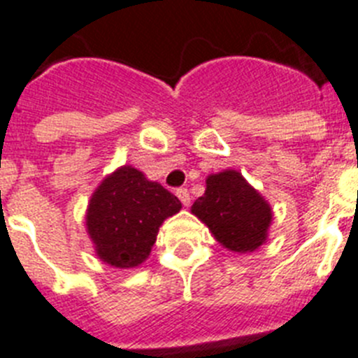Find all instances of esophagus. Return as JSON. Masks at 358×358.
Listing matches in <instances>:
<instances>
[{
    "instance_id": "1",
    "label": "esophagus",
    "mask_w": 358,
    "mask_h": 358,
    "mask_svg": "<svg viewBox=\"0 0 358 358\" xmlns=\"http://www.w3.org/2000/svg\"><path fill=\"white\" fill-rule=\"evenodd\" d=\"M176 196H178L180 201L183 203V206L190 205V194H189V190H187L185 187H180V189H176Z\"/></svg>"
}]
</instances>
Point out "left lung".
I'll use <instances>...</instances> for the list:
<instances>
[{"mask_svg": "<svg viewBox=\"0 0 358 358\" xmlns=\"http://www.w3.org/2000/svg\"><path fill=\"white\" fill-rule=\"evenodd\" d=\"M192 213L226 249L235 252L258 249L272 220L268 203L236 171L208 176L205 194L196 199Z\"/></svg>", "mask_w": 358, "mask_h": 358, "instance_id": "left-lung-1", "label": "left lung"}]
</instances>
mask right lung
<instances>
[{"instance_id": "obj_1", "label": "right lung", "mask_w": 358, "mask_h": 358, "mask_svg": "<svg viewBox=\"0 0 358 358\" xmlns=\"http://www.w3.org/2000/svg\"><path fill=\"white\" fill-rule=\"evenodd\" d=\"M180 208V199L168 189L123 166L95 190L86 226L102 262L130 268L148 258L159 226Z\"/></svg>"}]
</instances>
